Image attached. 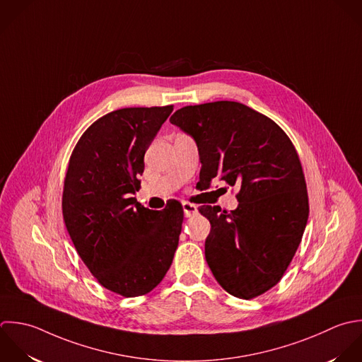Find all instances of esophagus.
Returning a JSON list of instances; mask_svg holds the SVG:
<instances>
[{"mask_svg":"<svg viewBox=\"0 0 362 362\" xmlns=\"http://www.w3.org/2000/svg\"><path fill=\"white\" fill-rule=\"evenodd\" d=\"M182 206H183V211H185L186 217H192V216H194L197 213V207L194 204L189 203V202H183Z\"/></svg>","mask_w":362,"mask_h":362,"instance_id":"obj_1","label":"esophagus"}]
</instances>
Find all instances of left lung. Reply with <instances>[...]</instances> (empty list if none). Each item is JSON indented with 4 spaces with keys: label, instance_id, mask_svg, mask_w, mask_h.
I'll return each instance as SVG.
<instances>
[{
    "label": "left lung",
    "instance_id": "8db88e82",
    "mask_svg": "<svg viewBox=\"0 0 362 362\" xmlns=\"http://www.w3.org/2000/svg\"><path fill=\"white\" fill-rule=\"evenodd\" d=\"M170 122L197 144L202 187L214 179L240 187L233 211L199 207L211 224L204 254L214 278L235 298L261 296L282 279L309 217L295 145L275 121L237 101L187 105Z\"/></svg>",
    "mask_w": 362,
    "mask_h": 362
}]
</instances>
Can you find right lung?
Segmentation results:
<instances>
[{
	"instance_id": "obj_1",
	"label": "right lung",
	"mask_w": 362,
	"mask_h": 362,
	"mask_svg": "<svg viewBox=\"0 0 362 362\" xmlns=\"http://www.w3.org/2000/svg\"><path fill=\"white\" fill-rule=\"evenodd\" d=\"M173 111L129 107L94 121L77 141L64 177L62 211L73 245L97 282L124 298L156 288L172 265L183 207L153 211L136 202L144 156Z\"/></svg>"
}]
</instances>
